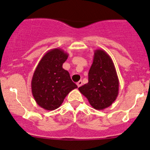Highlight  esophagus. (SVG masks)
<instances>
[{"mask_svg":"<svg viewBox=\"0 0 150 150\" xmlns=\"http://www.w3.org/2000/svg\"><path fill=\"white\" fill-rule=\"evenodd\" d=\"M82 85H83V81H82V80H80V81H78V83H77V85H78V88L79 87L82 86Z\"/></svg>","mask_w":150,"mask_h":150,"instance_id":"obj_1","label":"esophagus"}]
</instances>
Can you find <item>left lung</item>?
<instances>
[{"instance_id":"8db88e82","label":"left lung","mask_w":150,"mask_h":150,"mask_svg":"<svg viewBox=\"0 0 150 150\" xmlns=\"http://www.w3.org/2000/svg\"><path fill=\"white\" fill-rule=\"evenodd\" d=\"M78 90L95 110H104L116 100L119 93V79L112 60L105 50H95L88 83Z\"/></svg>"}]
</instances>
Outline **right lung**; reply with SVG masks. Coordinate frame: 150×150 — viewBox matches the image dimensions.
Returning <instances> with one entry per match:
<instances>
[{"mask_svg":"<svg viewBox=\"0 0 150 150\" xmlns=\"http://www.w3.org/2000/svg\"><path fill=\"white\" fill-rule=\"evenodd\" d=\"M68 54L60 48L47 51L38 64L31 80L36 103L46 110H54L63 103L70 91L78 88L62 64Z\"/></svg>","mask_w":150,"mask_h":150,"instance_id":"add662e5","label":"right lung"}]
</instances>
